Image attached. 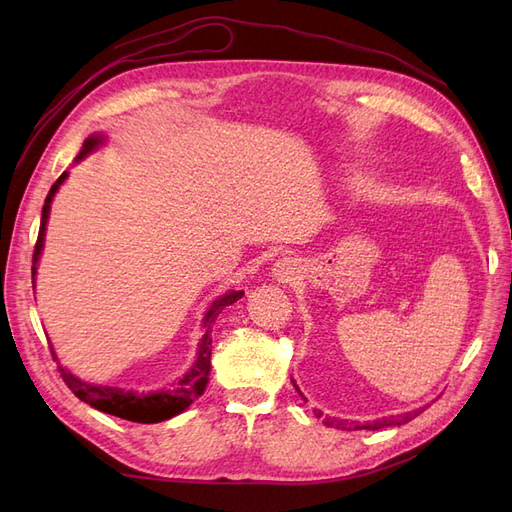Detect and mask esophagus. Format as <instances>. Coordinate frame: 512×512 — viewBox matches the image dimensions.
Listing matches in <instances>:
<instances>
[{
	"instance_id": "esophagus-1",
	"label": "esophagus",
	"mask_w": 512,
	"mask_h": 512,
	"mask_svg": "<svg viewBox=\"0 0 512 512\" xmlns=\"http://www.w3.org/2000/svg\"><path fill=\"white\" fill-rule=\"evenodd\" d=\"M294 273H297V271H294L292 260H280L273 269V275L277 277V282H292Z\"/></svg>"
}]
</instances>
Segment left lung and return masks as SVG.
Here are the masks:
<instances>
[{
	"instance_id": "left-lung-1",
	"label": "left lung",
	"mask_w": 512,
	"mask_h": 512,
	"mask_svg": "<svg viewBox=\"0 0 512 512\" xmlns=\"http://www.w3.org/2000/svg\"><path fill=\"white\" fill-rule=\"evenodd\" d=\"M418 412H410V414H404V416H393V418H382V421H376V423H367V425H354V429H382V427H391V425H404L408 421H412L414 416H418ZM316 416H322V412H316ZM324 425L329 427H335V429H350L346 427L344 421H337V418H324Z\"/></svg>"
}]
</instances>
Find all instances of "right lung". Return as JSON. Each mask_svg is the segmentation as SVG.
Segmentation results:
<instances>
[{
	"label": "right lung",
	"mask_w": 512,
	"mask_h": 512,
	"mask_svg": "<svg viewBox=\"0 0 512 512\" xmlns=\"http://www.w3.org/2000/svg\"><path fill=\"white\" fill-rule=\"evenodd\" d=\"M96 138H89L85 141V147L81 151L79 160L85 156L87 151H91L96 147ZM66 179V173L61 175L46 196L44 200V207H42V220H40V232H38V241L34 245V258H32V280L36 277V265H38V258L42 252V245H44V228H46V220H49V211H51V200L57 192V188L61 185V181ZM241 290H232L228 292L226 297H222L220 301H215L213 307L207 312L205 316V327L207 333L203 337V342H200L198 348V359L194 363V367L185 374L173 391H160V393H149V395H138L132 391H121L115 389V386H94V384H87L83 380H79L76 376H72L70 371H66L64 367H57L61 378H64L68 389L79 397L85 404H89L91 408H96L100 412L106 414H113L119 418H126V421L132 423H160L166 421V418L175 416L179 412H183L188 408L194 399H198L203 395L205 386H207V378H209V371H211V324L215 322V318L220 316L222 309L226 305H232L237 299H241Z\"/></svg>",
	"instance_id": "add662e5"
}]
</instances>
